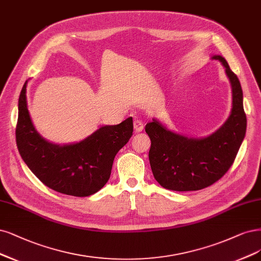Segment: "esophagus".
<instances>
[{
  "instance_id": "esophagus-1",
  "label": "esophagus",
  "mask_w": 261,
  "mask_h": 261,
  "mask_svg": "<svg viewBox=\"0 0 261 261\" xmlns=\"http://www.w3.org/2000/svg\"><path fill=\"white\" fill-rule=\"evenodd\" d=\"M134 128H135V130H136L137 133L141 132L143 129V123H142V121L139 120V119L135 120L134 121Z\"/></svg>"
}]
</instances>
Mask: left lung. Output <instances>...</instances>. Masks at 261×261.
<instances>
[{
  "mask_svg": "<svg viewBox=\"0 0 261 261\" xmlns=\"http://www.w3.org/2000/svg\"><path fill=\"white\" fill-rule=\"evenodd\" d=\"M232 88V110L216 132L204 138H190L167 129L156 119L146 125L151 140L149 161L155 180L173 191H196L210 187L228 172L246 133L243 92L238 76L219 55Z\"/></svg>",
  "mask_w": 261,
  "mask_h": 261,
  "instance_id": "8db88e82",
  "label": "left lung"
}]
</instances>
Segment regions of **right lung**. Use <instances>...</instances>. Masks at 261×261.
Returning a JSON list of instances; mask_svg holds the SVG:
<instances>
[{
  "label": "right lung",
  "instance_id": "1",
  "mask_svg": "<svg viewBox=\"0 0 261 261\" xmlns=\"http://www.w3.org/2000/svg\"><path fill=\"white\" fill-rule=\"evenodd\" d=\"M27 83L18 100L16 142L24 163L53 190L73 196H88L109 180L116 153L133 136V118L106 125L84 140L55 145L34 128L27 107Z\"/></svg>",
  "mask_w": 261,
  "mask_h": 261
}]
</instances>
